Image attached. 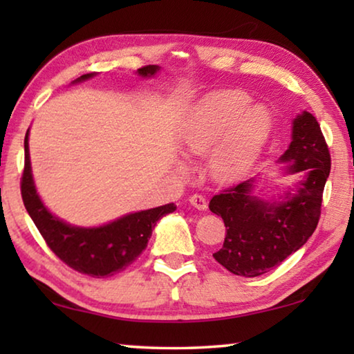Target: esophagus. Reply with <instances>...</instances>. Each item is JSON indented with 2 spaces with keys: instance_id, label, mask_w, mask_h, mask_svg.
<instances>
[{
  "instance_id": "esophagus-1",
  "label": "esophagus",
  "mask_w": 354,
  "mask_h": 354,
  "mask_svg": "<svg viewBox=\"0 0 354 354\" xmlns=\"http://www.w3.org/2000/svg\"><path fill=\"white\" fill-rule=\"evenodd\" d=\"M189 201H190V205L198 209V211H206V209H207L206 198L203 195H198V194L190 195L189 196Z\"/></svg>"
}]
</instances>
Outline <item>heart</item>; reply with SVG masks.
<instances>
[{
    "label": "heart",
    "mask_w": 354,
    "mask_h": 354,
    "mask_svg": "<svg viewBox=\"0 0 354 354\" xmlns=\"http://www.w3.org/2000/svg\"><path fill=\"white\" fill-rule=\"evenodd\" d=\"M241 91H221L203 98L192 112L181 136L183 151L205 156L212 149L209 170L218 181L241 176L259 158L272 133V113L251 104ZM184 173V167H179Z\"/></svg>",
    "instance_id": "heart-1"
}]
</instances>
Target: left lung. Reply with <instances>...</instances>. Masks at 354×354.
Here are the masks:
<instances>
[{"mask_svg":"<svg viewBox=\"0 0 354 354\" xmlns=\"http://www.w3.org/2000/svg\"><path fill=\"white\" fill-rule=\"evenodd\" d=\"M289 175L301 179L278 200L257 195V179L231 185L214 195L209 209L225 221L223 247L215 261L237 277L254 278L279 266L313 236L320 218L322 196L331 156L317 118L303 111L292 122V142L279 158Z\"/></svg>","mask_w":354,"mask_h":354,"instance_id":"1","label":"left lung"}]
</instances>
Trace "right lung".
<instances>
[{
    "instance_id": "obj_1",
    "label": "right lung",
    "mask_w": 354,
    "mask_h": 354,
    "mask_svg": "<svg viewBox=\"0 0 354 354\" xmlns=\"http://www.w3.org/2000/svg\"><path fill=\"white\" fill-rule=\"evenodd\" d=\"M160 70L159 65H147L137 70L142 77H153ZM97 73H87L71 84L84 82ZM21 198L25 207L37 226L41 237L59 259L73 270L92 278L112 277L129 267L147 248L158 220L173 212L170 205L131 212L101 226H75L53 215L35 189L31 158H29V129L25 136V170L21 176Z\"/></svg>"
}]
</instances>
